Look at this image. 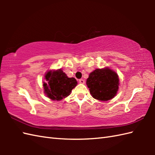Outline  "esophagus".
<instances>
[{
    "label": "esophagus",
    "instance_id": "1",
    "mask_svg": "<svg viewBox=\"0 0 155 155\" xmlns=\"http://www.w3.org/2000/svg\"><path fill=\"white\" fill-rule=\"evenodd\" d=\"M85 83V81H84V79H80L79 80V83H81V84H84Z\"/></svg>",
    "mask_w": 155,
    "mask_h": 155
}]
</instances>
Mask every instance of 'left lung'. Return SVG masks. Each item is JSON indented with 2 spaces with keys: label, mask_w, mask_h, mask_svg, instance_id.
<instances>
[{
  "label": "left lung",
  "mask_w": 155,
  "mask_h": 155,
  "mask_svg": "<svg viewBox=\"0 0 155 155\" xmlns=\"http://www.w3.org/2000/svg\"><path fill=\"white\" fill-rule=\"evenodd\" d=\"M87 85L94 98L107 101L116 96L119 86V78L109 67L95 69L88 75Z\"/></svg>",
  "instance_id": "left-lung-1"
}]
</instances>
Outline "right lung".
Segmentation results:
<instances>
[{
	"label": "right lung",
	"mask_w": 155,
	"mask_h": 155,
	"mask_svg": "<svg viewBox=\"0 0 155 155\" xmlns=\"http://www.w3.org/2000/svg\"><path fill=\"white\" fill-rule=\"evenodd\" d=\"M44 77V93L52 101H61L67 97L78 84L74 78L68 77L62 69L49 70Z\"/></svg>",
	"instance_id": "right-lung-1"
}]
</instances>
